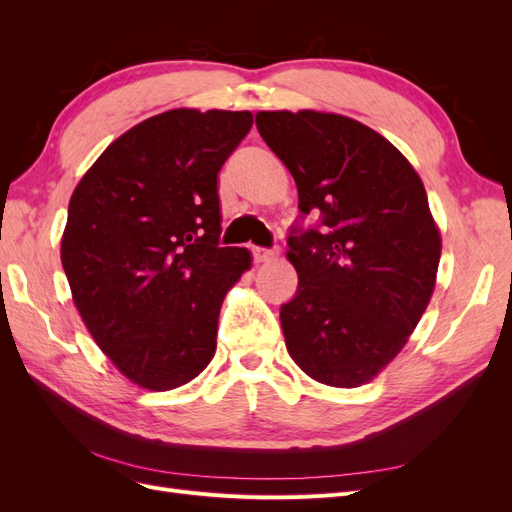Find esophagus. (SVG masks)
<instances>
[{
  "label": "esophagus",
  "mask_w": 512,
  "mask_h": 512,
  "mask_svg": "<svg viewBox=\"0 0 512 512\" xmlns=\"http://www.w3.org/2000/svg\"><path fill=\"white\" fill-rule=\"evenodd\" d=\"M280 256L277 250H269V247H254V258L256 262H271Z\"/></svg>",
  "instance_id": "1"
}]
</instances>
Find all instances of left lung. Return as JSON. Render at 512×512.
I'll list each match as a JSON object with an SVG mask.
<instances>
[{
	"label": "left lung",
	"instance_id": "left-lung-1",
	"mask_svg": "<svg viewBox=\"0 0 512 512\" xmlns=\"http://www.w3.org/2000/svg\"><path fill=\"white\" fill-rule=\"evenodd\" d=\"M256 128L297 183L301 213L320 211L318 228L288 239L299 275L280 312L288 354L316 382L367 384L436 288L442 237L425 185L393 143L346 115L260 111Z\"/></svg>",
	"mask_w": 512,
	"mask_h": 512
}]
</instances>
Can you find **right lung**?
I'll use <instances>...</instances> for the list:
<instances>
[{
  "label": "right lung",
  "instance_id": "add662e5",
  "mask_svg": "<svg viewBox=\"0 0 512 512\" xmlns=\"http://www.w3.org/2000/svg\"><path fill=\"white\" fill-rule=\"evenodd\" d=\"M250 111L173 108L123 132L76 185L61 237L72 301L119 374L188 384L215 354L226 292L252 267L220 247L218 173Z\"/></svg>",
  "mask_w": 512,
  "mask_h": 512
}]
</instances>
